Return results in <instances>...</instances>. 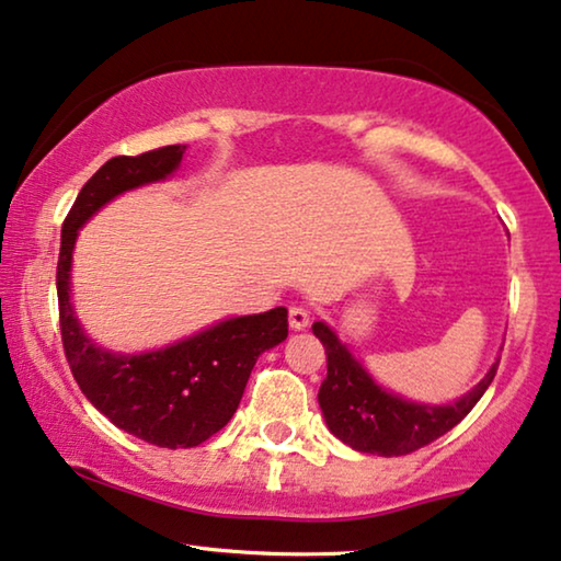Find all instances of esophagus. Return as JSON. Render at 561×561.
Here are the masks:
<instances>
[{
	"instance_id": "34e87169",
	"label": "esophagus",
	"mask_w": 561,
	"mask_h": 561,
	"mask_svg": "<svg viewBox=\"0 0 561 561\" xmlns=\"http://www.w3.org/2000/svg\"><path fill=\"white\" fill-rule=\"evenodd\" d=\"M309 321H311L309 309H304V306H290V309H288V324H290V329H294V332H301V329L309 327Z\"/></svg>"
}]
</instances>
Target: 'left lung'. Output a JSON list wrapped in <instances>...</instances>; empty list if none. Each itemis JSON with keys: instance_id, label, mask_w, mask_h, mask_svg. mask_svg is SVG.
<instances>
[{"instance_id": "left-lung-1", "label": "left lung", "mask_w": 561, "mask_h": 561, "mask_svg": "<svg viewBox=\"0 0 561 561\" xmlns=\"http://www.w3.org/2000/svg\"><path fill=\"white\" fill-rule=\"evenodd\" d=\"M327 352V378L319 405L336 439L378 457L411 455L455 428L474 409L497 373V363L470 393L447 405L403 401L375 382L324 321L311 327Z\"/></svg>"}]
</instances>
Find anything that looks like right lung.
<instances>
[{
	"mask_svg": "<svg viewBox=\"0 0 561 561\" xmlns=\"http://www.w3.org/2000/svg\"><path fill=\"white\" fill-rule=\"evenodd\" d=\"M186 145L142 156H117L83 183L60 229L58 317L60 340L81 393L122 432L168 449L209 439L234 416L252 367L265 350L288 336V311L219 321L206 332L145 355H114L81 332L68 301L71 255L79 229L114 196L142 183L163 181L179 168Z\"/></svg>",
	"mask_w": 561,
	"mask_h": 561,
	"instance_id": "obj_1",
	"label": "right lung"
}]
</instances>
